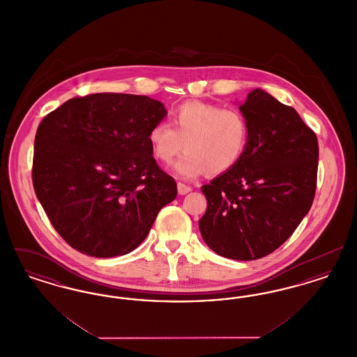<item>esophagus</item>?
I'll return each mask as SVG.
<instances>
[{
	"label": "esophagus",
	"mask_w": 357,
	"mask_h": 357,
	"mask_svg": "<svg viewBox=\"0 0 357 357\" xmlns=\"http://www.w3.org/2000/svg\"><path fill=\"white\" fill-rule=\"evenodd\" d=\"M191 190H192V187L188 186V185H185V183H182V182L178 183V192H179L181 195H186Z\"/></svg>",
	"instance_id": "esophagus-1"
}]
</instances>
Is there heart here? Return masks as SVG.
I'll return each instance as SVG.
<instances>
[{"mask_svg":"<svg viewBox=\"0 0 357 357\" xmlns=\"http://www.w3.org/2000/svg\"><path fill=\"white\" fill-rule=\"evenodd\" d=\"M170 119L172 127L167 121L155 123L149 140L153 156L165 165L186 150L175 165V171L185 178L231 170L250 140L249 121L237 108L187 102L172 109Z\"/></svg>","mask_w":357,"mask_h":357,"instance_id":"b5f03b06","label":"heart"}]
</instances>
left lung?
<instances>
[{
  "instance_id": "8db88e82",
  "label": "left lung",
  "mask_w": 357,
  "mask_h": 357,
  "mask_svg": "<svg viewBox=\"0 0 357 357\" xmlns=\"http://www.w3.org/2000/svg\"><path fill=\"white\" fill-rule=\"evenodd\" d=\"M239 109L250 140L231 170L202 186L207 208L199 230L217 255L252 261L278 249L310 210L319 142L294 108L262 89H253Z\"/></svg>"
}]
</instances>
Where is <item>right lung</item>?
<instances>
[{
  "label": "right lung",
  "instance_id": "obj_1",
  "mask_svg": "<svg viewBox=\"0 0 357 357\" xmlns=\"http://www.w3.org/2000/svg\"><path fill=\"white\" fill-rule=\"evenodd\" d=\"M167 115L149 96L92 93L64 102L34 137V192L56 231L83 255L135 250L176 197L149 140Z\"/></svg>",
  "mask_w": 357,
  "mask_h": 357
}]
</instances>
